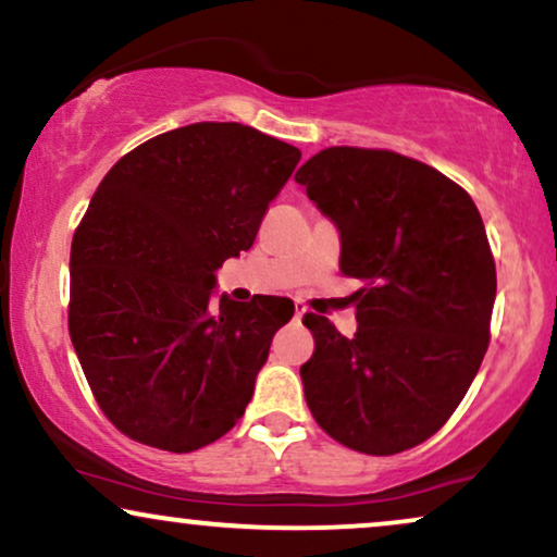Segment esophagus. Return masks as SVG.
<instances>
[{
	"mask_svg": "<svg viewBox=\"0 0 557 557\" xmlns=\"http://www.w3.org/2000/svg\"><path fill=\"white\" fill-rule=\"evenodd\" d=\"M306 315V306L302 302H295V319H302Z\"/></svg>",
	"mask_w": 557,
	"mask_h": 557,
	"instance_id": "34e87169",
	"label": "esophagus"
}]
</instances>
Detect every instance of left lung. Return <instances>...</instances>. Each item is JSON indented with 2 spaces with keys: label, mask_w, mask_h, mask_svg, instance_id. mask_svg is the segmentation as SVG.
I'll list each match as a JSON object with an SVG mask.
<instances>
[{
  "label": "left lung",
  "mask_w": 557,
  "mask_h": 557,
  "mask_svg": "<svg viewBox=\"0 0 557 557\" xmlns=\"http://www.w3.org/2000/svg\"><path fill=\"white\" fill-rule=\"evenodd\" d=\"M339 228L357 334L306 313L315 349L300 368L306 404L329 436L396 455L440 432L466 398L491 339L496 264L460 185L396 151L331 146L298 169Z\"/></svg>",
  "instance_id": "1"
}]
</instances>
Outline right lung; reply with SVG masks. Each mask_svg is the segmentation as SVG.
Returning <instances> with one entry per match:
<instances>
[{
	"label": "right lung",
	"instance_id": "1",
	"mask_svg": "<svg viewBox=\"0 0 557 557\" xmlns=\"http://www.w3.org/2000/svg\"><path fill=\"white\" fill-rule=\"evenodd\" d=\"M300 151L242 123L161 133L117 161L72 242L69 334L102 413L166 453L221 440L249 406L293 300L213 306Z\"/></svg>",
	"mask_w": 557,
	"mask_h": 557
}]
</instances>
